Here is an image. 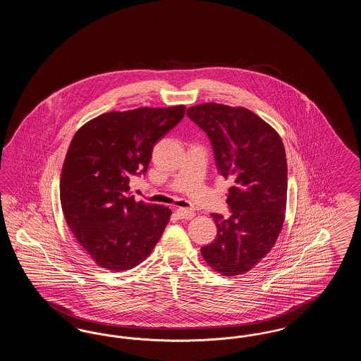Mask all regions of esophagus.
<instances>
[{"label": "esophagus", "instance_id": "1", "mask_svg": "<svg viewBox=\"0 0 361 361\" xmlns=\"http://www.w3.org/2000/svg\"><path fill=\"white\" fill-rule=\"evenodd\" d=\"M177 215L180 219H192L195 216V212L187 208H177Z\"/></svg>", "mask_w": 361, "mask_h": 361}]
</instances>
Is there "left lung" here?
Masks as SVG:
<instances>
[{"label": "left lung", "mask_w": 361, "mask_h": 361, "mask_svg": "<svg viewBox=\"0 0 361 361\" xmlns=\"http://www.w3.org/2000/svg\"><path fill=\"white\" fill-rule=\"evenodd\" d=\"M187 116L209 137L218 172L231 178V215L212 214L216 238L203 246L207 264L224 276L255 268L274 247L287 206V158L275 130L246 108L207 103Z\"/></svg>", "instance_id": "obj_1"}]
</instances>
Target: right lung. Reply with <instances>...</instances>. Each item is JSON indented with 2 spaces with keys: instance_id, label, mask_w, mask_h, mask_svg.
<instances>
[{
  "instance_id": "obj_1",
  "label": "right lung",
  "mask_w": 361,
  "mask_h": 361,
  "mask_svg": "<svg viewBox=\"0 0 361 361\" xmlns=\"http://www.w3.org/2000/svg\"><path fill=\"white\" fill-rule=\"evenodd\" d=\"M184 105L108 112L73 137L62 168L61 204L71 233L102 268L140 264L161 238L172 211L135 202L131 183L147 172L155 143L183 121Z\"/></svg>"
}]
</instances>
